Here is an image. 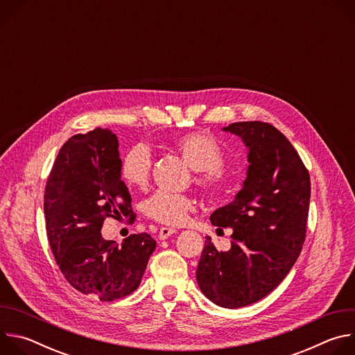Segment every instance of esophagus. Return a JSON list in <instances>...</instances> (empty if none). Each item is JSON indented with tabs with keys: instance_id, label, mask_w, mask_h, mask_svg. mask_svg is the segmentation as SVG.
Returning <instances> with one entry per match:
<instances>
[{
	"instance_id": "34e87169",
	"label": "esophagus",
	"mask_w": 355,
	"mask_h": 355,
	"mask_svg": "<svg viewBox=\"0 0 355 355\" xmlns=\"http://www.w3.org/2000/svg\"><path fill=\"white\" fill-rule=\"evenodd\" d=\"M174 233H177L175 229H171V227H162L160 232H159V239H160V240H166V239L171 237Z\"/></svg>"
}]
</instances>
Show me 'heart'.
Returning <instances> with one entry per match:
<instances>
[{
	"label": "heart",
	"instance_id": "1",
	"mask_svg": "<svg viewBox=\"0 0 355 355\" xmlns=\"http://www.w3.org/2000/svg\"><path fill=\"white\" fill-rule=\"evenodd\" d=\"M174 147L181 157L195 170V182L209 192H218L225 185L223 151L209 135L192 132L180 136ZM151 170V151L147 144L132 146L121 163V177L133 187L143 189L148 184ZM195 211V200L185 193L156 192L144 204V214L159 223L181 226Z\"/></svg>",
	"mask_w": 355,
	"mask_h": 355
}]
</instances>
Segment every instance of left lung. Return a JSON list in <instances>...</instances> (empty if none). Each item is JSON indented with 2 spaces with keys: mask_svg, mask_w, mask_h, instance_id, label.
Returning <instances> with one entry per match:
<instances>
[{
  "mask_svg": "<svg viewBox=\"0 0 355 355\" xmlns=\"http://www.w3.org/2000/svg\"><path fill=\"white\" fill-rule=\"evenodd\" d=\"M247 153V177L230 204L211 215L232 227V245L218 251L209 236L196 268L198 285L215 305H251L288 275L306 237L311 178L291 141L272 125L251 121L223 128Z\"/></svg>",
  "mask_w": 355,
  "mask_h": 355,
  "instance_id": "obj_1",
  "label": "left lung"
}]
</instances>
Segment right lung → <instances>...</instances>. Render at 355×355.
<instances>
[{
  "label": "right lung",
  "instance_id": "obj_1",
  "mask_svg": "<svg viewBox=\"0 0 355 355\" xmlns=\"http://www.w3.org/2000/svg\"><path fill=\"white\" fill-rule=\"evenodd\" d=\"M119 141L110 129L71 136L60 148L44 188L49 244L69 284L99 300L137 289L156 240L130 234L118 244L101 234L110 216L135 220L130 193L121 178Z\"/></svg>",
  "mask_w": 355,
  "mask_h": 355
}]
</instances>
